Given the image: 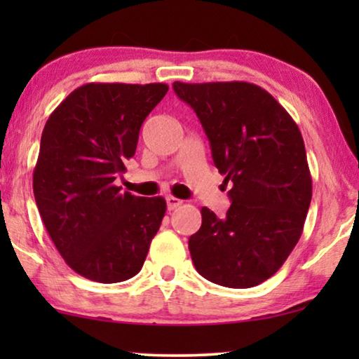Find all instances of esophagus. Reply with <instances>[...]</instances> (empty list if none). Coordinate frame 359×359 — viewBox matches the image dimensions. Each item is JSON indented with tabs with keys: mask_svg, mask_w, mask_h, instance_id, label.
I'll return each mask as SVG.
<instances>
[{
	"mask_svg": "<svg viewBox=\"0 0 359 359\" xmlns=\"http://www.w3.org/2000/svg\"><path fill=\"white\" fill-rule=\"evenodd\" d=\"M181 204H183V201H181V199L175 198V196H166V205H168V210L178 209Z\"/></svg>",
	"mask_w": 359,
	"mask_h": 359,
	"instance_id": "esophagus-1",
	"label": "esophagus"
}]
</instances>
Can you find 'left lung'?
<instances>
[{"label":"left lung","instance_id":"obj_1","mask_svg":"<svg viewBox=\"0 0 359 359\" xmlns=\"http://www.w3.org/2000/svg\"><path fill=\"white\" fill-rule=\"evenodd\" d=\"M173 90L193 107L214 165L232 183L224 219L201 209L189 237L201 276L225 287H253L271 278L302 235L312 178L301 130L266 90L247 81L181 83Z\"/></svg>","mask_w":359,"mask_h":359}]
</instances>
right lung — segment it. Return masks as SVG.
Here are the masks:
<instances>
[{
  "label": "right lung",
  "mask_w": 359,
  "mask_h": 359,
  "mask_svg": "<svg viewBox=\"0 0 359 359\" xmlns=\"http://www.w3.org/2000/svg\"><path fill=\"white\" fill-rule=\"evenodd\" d=\"M166 91L165 83H88L43 127L32 178L36 204L58 253L83 278L121 283L144 266L166 203L122 193L116 180Z\"/></svg>",
  "instance_id": "add662e5"
}]
</instances>
